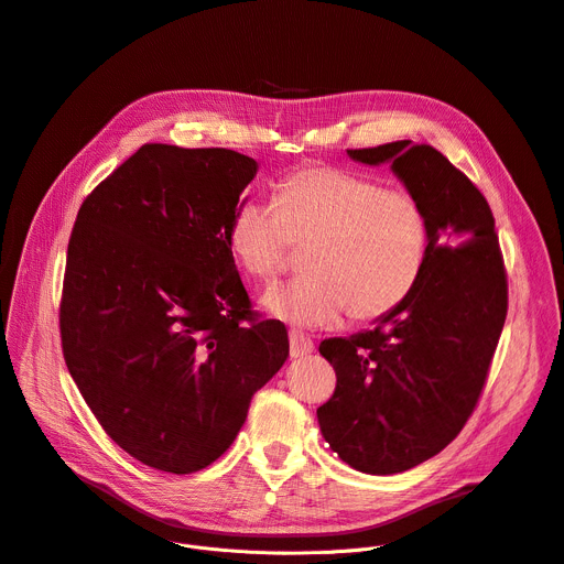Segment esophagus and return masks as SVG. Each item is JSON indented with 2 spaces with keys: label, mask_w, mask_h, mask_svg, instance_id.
I'll return each mask as SVG.
<instances>
[{
  "label": "esophagus",
  "mask_w": 564,
  "mask_h": 564,
  "mask_svg": "<svg viewBox=\"0 0 564 564\" xmlns=\"http://www.w3.org/2000/svg\"><path fill=\"white\" fill-rule=\"evenodd\" d=\"M314 350V341L310 337H305L303 333L299 330H292L290 333V357H305Z\"/></svg>",
  "instance_id": "obj_1"
}]
</instances>
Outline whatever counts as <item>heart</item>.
<instances>
[{
    "label": "heart",
    "instance_id": "heart-1",
    "mask_svg": "<svg viewBox=\"0 0 564 564\" xmlns=\"http://www.w3.org/2000/svg\"><path fill=\"white\" fill-rule=\"evenodd\" d=\"M229 252L246 274L276 279L294 248L307 276L276 285L263 307L296 328H333L346 310L375 321L404 303L422 279L431 220L422 200L328 165L285 176L274 205L240 203L227 227Z\"/></svg>",
    "mask_w": 564,
    "mask_h": 564
}]
</instances>
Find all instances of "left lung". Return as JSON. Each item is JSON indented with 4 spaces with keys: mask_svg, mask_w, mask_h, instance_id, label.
<instances>
[{
    "mask_svg": "<svg viewBox=\"0 0 564 564\" xmlns=\"http://www.w3.org/2000/svg\"><path fill=\"white\" fill-rule=\"evenodd\" d=\"M348 155L390 163L431 220L411 296L372 330L318 346L337 372L321 433L352 468L392 475L437 455L473 415L505 328L507 270L487 198L437 149L397 140Z\"/></svg>",
    "mask_w": 564,
    "mask_h": 564,
    "instance_id": "1",
    "label": "left lung"
}]
</instances>
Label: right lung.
<instances>
[{
  "instance_id": "add662e5",
  "label": "right lung",
  "mask_w": 564,
  "mask_h": 564,
  "mask_svg": "<svg viewBox=\"0 0 564 564\" xmlns=\"http://www.w3.org/2000/svg\"><path fill=\"white\" fill-rule=\"evenodd\" d=\"M257 170L231 149L151 142L77 212L64 361L105 433L155 470L216 462L290 355L281 321L252 310L227 243Z\"/></svg>"
}]
</instances>
